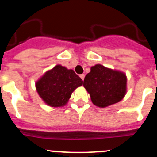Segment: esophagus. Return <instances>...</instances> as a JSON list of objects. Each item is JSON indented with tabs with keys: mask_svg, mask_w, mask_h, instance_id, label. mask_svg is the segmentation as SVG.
Wrapping results in <instances>:
<instances>
[{
	"mask_svg": "<svg viewBox=\"0 0 157 157\" xmlns=\"http://www.w3.org/2000/svg\"><path fill=\"white\" fill-rule=\"evenodd\" d=\"M80 78H81L82 80H83V79H84V77H85V75H84V74H80Z\"/></svg>",
	"mask_w": 157,
	"mask_h": 157,
	"instance_id": "obj_1",
	"label": "esophagus"
}]
</instances>
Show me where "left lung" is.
<instances>
[{
    "instance_id": "obj_1",
    "label": "left lung",
    "mask_w": 157,
    "mask_h": 157,
    "mask_svg": "<svg viewBox=\"0 0 157 157\" xmlns=\"http://www.w3.org/2000/svg\"><path fill=\"white\" fill-rule=\"evenodd\" d=\"M83 86L94 105L106 107L124 98L127 91V77L124 73L97 64L85 77Z\"/></svg>"
}]
</instances>
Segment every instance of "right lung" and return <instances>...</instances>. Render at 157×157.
<instances>
[{
  "label": "right lung",
  "mask_w": 157,
  "mask_h": 157,
  "mask_svg": "<svg viewBox=\"0 0 157 157\" xmlns=\"http://www.w3.org/2000/svg\"><path fill=\"white\" fill-rule=\"evenodd\" d=\"M83 84V80L73 70L57 65L36 83L38 94L48 105L64 106L73 91Z\"/></svg>",
  "instance_id": "1"
}]
</instances>
